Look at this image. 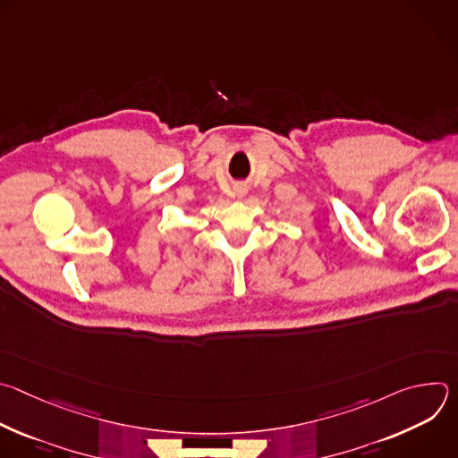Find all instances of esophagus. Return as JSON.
<instances>
[{
    "instance_id": "1",
    "label": "esophagus",
    "mask_w": 458,
    "mask_h": 458,
    "mask_svg": "<svg viewBox=\"0 0 458 458\" xmlns=\"http://www.w3.org/2000/svg\"><path fill=\"white\" fill-rule=\"evenodd\" d=\"M237 195H239V198H242V195H244V190H242V188H237Z\"/></svg>"
}]
</instances>
